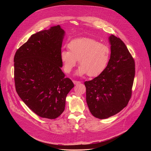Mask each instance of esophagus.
Wrapping results in <instances>:
<instances>
[{
  "label": "esophagus",
  "instance_id": "obj_1",
  "mask_svg": "<svg viewBox=\"0 0 151 151\" xmlns=\"http://www.w3.org/2000/svg\"><path fill=\"white\" fill-rule=\"evenodd\" d=\"M73 83L75 85H77V84H79L80 83H81V81H73Z\"/></svg>",
  "mask_w": 151,
  "mask_h": 151
}]
</instances>
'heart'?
Here are the masks:
<instances>
[{
  "instance_id": "heart-1",
  "label": "heart",
  "mask_w": 151,
  "mask_h": 151,
  "mask_svg": "<svg viewBox=\"0 0 151 151\" xmlns=\"http://www.w3.org/2000/svg\"><path fill=\"white\" fill-rule=\"evenodd\" d=\"M68 48L69 51L63 50L60 54L63 70L68 74L75 67L78 60L80 66L77 75L98 76L106 69L110 59L111 50L109 46L94 39H74L69 43Z\"/></svg>"
}]
</instances>
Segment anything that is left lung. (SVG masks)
<instances>
[{
	"label": "left lung",
	"mask_w": 151,
	"mask_h": 151,
	"mask_svg": "<svg viewBox=\"0 0 151 151\" xmlns=\"http://www.w3.org/2000/svg\"><path fill=\"white\" fill-rule=\"evenodd\" d=\"M111 54L104 71L85 81L86 101L91 114L99 119L115 115L127 106L132 95L135 61L119 37H109Z\"/></svg>",
	"instance_id": "left-lung-1"
}]
</instances>
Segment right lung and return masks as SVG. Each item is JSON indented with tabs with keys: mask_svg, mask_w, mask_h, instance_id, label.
Segmentation results:
<instances>
[{
	"mask_svg": "<svg viewBox=\"0 0 151 151\" xmlns=\"http://www.w3.org/2000/svg\"><path fill=\"white\" fill-rule=\"evenodd\" d=\"M64 35L59 25L37 32L17 50L14 56L16 91L42 118H58L64 111L67 94L74 87L61 69Z\"/></svg>",
	"mask_w": 151,
	"mask_h": 151,
	"instance_id": "right-lung-1",
	"label": "right lung"
}]
</instances>
